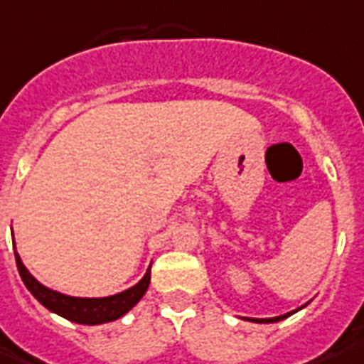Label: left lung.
<instances>
[{
  "label": "left lung",
  "mask_w": 364,
  "mask_h": 364,
  "mask_svg": "<svg viewBox=\"0 0 364 364\" xmlns=\"http://www.w3.org/2000/svg\"><path fill=\"white\" fill-rule=\"evenodd\" d=\"M302 308L294 309V311H289V314H284V315H279V317H267V319H255V317H247V321H252V323H277V321H283V319H287V317H290L292 314H296V311H300Z\"/></svg>",
  "instance_id": "8db88e82"
}]
</instances>
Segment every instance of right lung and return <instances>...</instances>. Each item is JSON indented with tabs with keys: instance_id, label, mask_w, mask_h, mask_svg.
I'll return each instance as SVG.
<instances>
[{
	"instance_id": "obj_1",
	"label": "right lung",
	"mask_w": 364,
	"mask_h": 364,
	"mask_svg": "<svg viewBox=\"0 0 364 364\" xmlns=\"http://www.w3.org/2000/svg\"><path fill=\"white\" fill-rule=\"evenodd\" d=\"M15 258L22 281L26 284V289L32 292L33 298H36L41 306H45V308L49 309V311H53V314L60 315V317L72 321V323H80V325H102V323H109V321L119 319V317L129 314V311L140 302V298L146 294V290L150 287L151 266L146 269L144 277L140 279L136 284H132L131 289L123 290V292L112 294V296H70V294H62L58 290H53L49 289V287H45L43 283H39L38 279L28 272V267L24 266V262H22V258L18 256L16 250Z\"/></svg>"
}]
</instances>
